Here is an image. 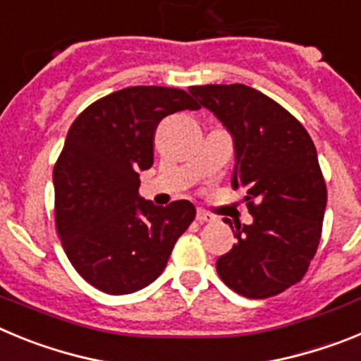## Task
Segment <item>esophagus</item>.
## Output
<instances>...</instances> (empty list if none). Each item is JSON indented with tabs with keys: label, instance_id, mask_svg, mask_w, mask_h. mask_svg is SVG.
Instances as JSON below:
<instances>
[{
	"label": "esophagus",
	"instance_id": "esophagus-1",
	"mask_svg": "<svg viewBox=\"0 0 361 361\" xmlns=\"http://www.w3.org/2000/svg\"><path fill=\"white\" fill-rule=\"evenodd\" d=\"M197 220H199L200 224H202V222H215V216L209 215V213H206V212H202V209H199V212H197Z\"/></svg>",
	"mask_w": 361,
	"mask_h": 361
}]
</instances>
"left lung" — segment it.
<instances>
[{
    "instance_id": "left-lung-1",
    "label": "left lung",
    "mask_w": 361,
    "mask_h": 361,
    "mask_svg": "<svg viewBox=\"0 0 361 361\" xmlns=\"http://www.w3.org/2000/svg\"><path fill=\"white\" fill-rule=\"evenodd\" d=\"M190 94L231 133V186L245 191L253 215L235 224L237 244L219 257L216 273L245 298L279 295L302 280L320 244L327 188L317 148L286 108L250 86H191Z\"/></svg>"
}]
</instances>
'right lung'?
<instances>
[{
    "mask_svg": "<svg viewBox=\"0 0 361 361\" xmlns=\"http://www.w3.org/2000/svg\"><path fill=\"white\" fill-rule=\"evenodd\" d=\"M184 90L130 86L99 99L73 121L54 168L56 228L79 275L108 295L146 288L164 271L195 206L166 208L139 195L153 164V135L166 116L199 110Z\"/></svg>",
    "mask_w": 361,
    "mask_h": 361,
    "instance_id": "right-lung-1",
    "label": "right lung"
}]
</instances>
